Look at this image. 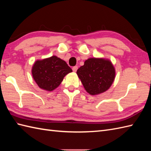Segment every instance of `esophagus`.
I'll return each mask as SVG.
<instances>
[{
    "label": "esophagus",
    "mask_w": 151,
    "mask_h": 151,
    "mask_svg": "<svg viewBox=\"0 0 151 151\" xmlns=\"http://www.w3.org/2000/svg\"><path fill=\"white\" fill-rule=\"evenodd\" d=\"M77 69H78V66H75L73 67V70L74 72H76V70H77Z\"/></svg>",
    "instance_id": "34e87169"
}]
</instances>
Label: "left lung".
Masks as SVG:
<instances>
[{"mask_svg": "<svg viewBox=\"0 0 151 151\" xmlns=\"http://www.w3.org/2000/svg\"><path fill=\"white\" fill-rule=\"evenodd\" d=\"M85 90L96 95L106 91L115 78V69L111 61L104 58H90L76 71Z\"/></svg>", "mask_w": 151, "mask_h": 151, "instance_id": "1", "label": "left lung"}]
</instances>
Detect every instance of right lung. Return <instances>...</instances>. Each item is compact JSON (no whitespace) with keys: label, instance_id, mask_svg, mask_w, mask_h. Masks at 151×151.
<instances>
[{"label":"right lung","instance_id":"obj_1","mask_svg":"<svg viewBox=\"0 0 151 151\" xmlns=\"http://www.w3.org/2000/svg\"><path fill=\"white\" fill-rule=\"evenodd\" d=\"M73 71L65 61L56 56L37 60L32 67V75L39 88L47 91L57 88L63 78Z\"/></svg>","mask_w":151,"mask_h":151}]
</instances>
